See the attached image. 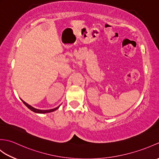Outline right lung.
Segmentation results:
<instances>
[{"label": "right lung", "instance_id": "obj_1", "mask_svg": "<svg viewBox=\"0 0 159 159\" xmlns=\"http://www.w3.org/2000/svg\"><path fill=\"white\" fill-rule=\"evenodd\" d=\"M22 101L23 102V103L25 104V105H26V107H27L30 110H31L32 111H33V112H35V113H46L52 112V111L57 110V109H58V108L59 107H58L55 108V109H50V110H39V109H35V108H33V107H31V106H30L29 104H28L27 103H26V102H25V101H23L22 100Z\"/></svg>", "mask_w": 159, "mask_h": 159}]
</instances>
